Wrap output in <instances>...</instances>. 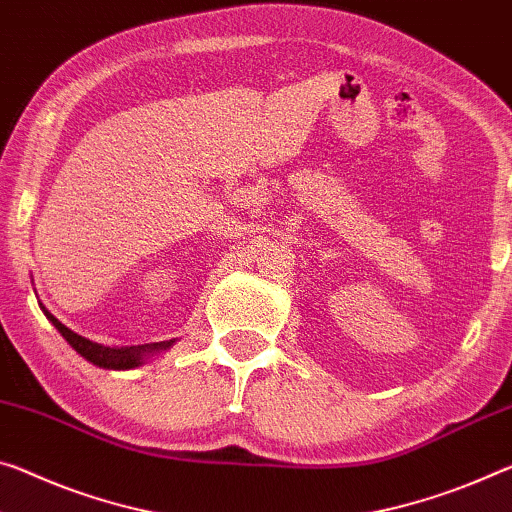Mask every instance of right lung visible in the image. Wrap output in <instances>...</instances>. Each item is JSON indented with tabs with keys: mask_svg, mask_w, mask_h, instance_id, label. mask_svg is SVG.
I'll list each match as a JSON object with an SVG mask.
<instances>
[{
	"mask_svg": "<svg viewBox=\"0 0 512 512\" xmlns=\"http://www.w3.org/2000/svg\"><path fill=\"white\" fill-rule=\"evenodd\" d=\"M43 312L47 319L54 323V328L66 337V342L81 355V358H86L88 362H93L97 367H104V369H134L139 367L148 353L166 351V348L173 344V342H159V344H141V346H104L77 335V332H72L47 310Z\"/></svg>",
	"mask_w": 512,
	"mask_h": 512,
	"instance_id": "add662e5",
	"label": "right lung"
}]
</instances>
